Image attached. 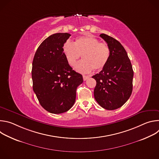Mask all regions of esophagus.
I'll return each instance as SVG.
<instances>
[{"label":"esophagus","instance_id":"obj_1","mask_svg":"<svg viewBox=\"0 0 159 159\" xmlns=\"http://www.w3.org/2000/svg\"><path fill=\"white\" fill-rule=\"evenodd\" d=\"M89 77V76H87V75H83V80L85 81V80H86Z\"/></svg>","mask_w":159,"mask_h":159}]
</instances>
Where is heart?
Instances as JSON below:
<instances>
[{
    "mask_svg": "<svg viewBox=\"0 0 159 159\" xmlns=\"http://www.w3.org/2000/svg\"><path fill=\"white\" fill-rule=\"evenodd\" d=\"M63 52L67 63L74 66L82 55L83 60L75 66L76 71L82 74L102 70L107 65L110 57V49L106 43L91 36L77 38L74 43L66 42L63 47Z\"/></svg>",
    "mask_w": 159,
    "mask_h": 159,
    "instance_id": "1",
    "label": "heart"
}]
</instances>
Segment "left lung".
I'll list each match as a JSON object with an SVG mask.
<instances>
[{"instance_id":"obj_1","label":"left lung","mask_w":159,"mask_h":159,"mask_svg":"<svg viewBox=\"0 0 159 159\" xmlns=\"http://www.w3.org/2000/svg\"><path fill=\"white\" fill-rule=\"evenodd\" d=\"M100 36L108 45L110 57L104 69L92 77L96 80L94 95L102 107L114 110L121 107L131 94L133 70L122 44L106 34Z\"/></svg>"}]
</instances>
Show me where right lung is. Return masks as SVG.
Masks as SVG:
<instances>
[{"label":"right lung","instance_id":"obj_1","mask_svg":"<svg viewBox=\"0 0 159 159\" xmlns=\"http://www.w3.org/2000/svg\"><path fill=\"white\" fill-rule=\"evenodd\" d=\"M69 33H55L38 48L33 61V88L41 106L49 112L60 114L74 104L82 75L67 63L63 52Z\"/></svg>","mask_w":159,"mask_h":159}]
</instances>
